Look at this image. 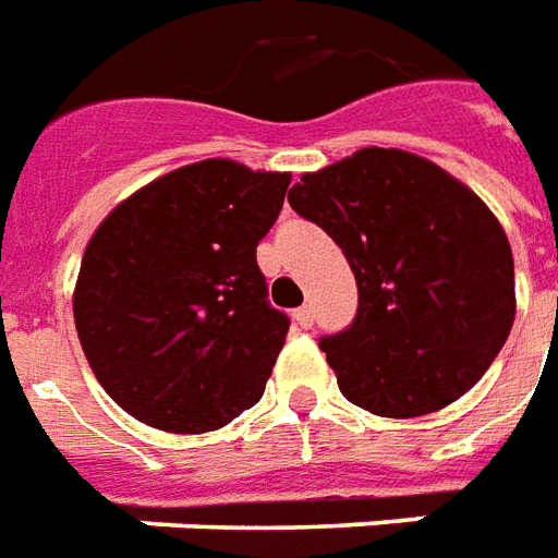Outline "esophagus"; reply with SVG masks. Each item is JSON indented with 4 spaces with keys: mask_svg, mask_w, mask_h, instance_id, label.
Instances as JSON below:
<instances>
[{
    "mask_svg": "<svg viewBox=\"0 0 558 558\" xmlns=\"http://www.w3.org/2000/svg\"><path fill=\"white\" fill-rule=\"evenodd\" d=\"M294 322H298L303 330H310L312 324H315V312H312V306H300V310H294Z\"/></svg>",
    "mask_w": 558,
    "mask_h": 558,
    "instance_id": "1",
    "label": "esophagus"
}]
</instances>
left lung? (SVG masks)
I'll return each instance as SVG.
<instances>
[{"label":"left lung","instance_id":"8db88e82","mask_svg":"<svg viewBox=\"0 0 558 558\" xmlns=\"http://www.w3.org/2000/svg\"><path fill=\"white\" fill-rule=\"evenodd\" d=\"M288 204L342 248L357 315L322 351L339 390L381 417L438 412L511 333L513 255L481 197L433 161L366 146L303 173Z\"/></svg>","mask_w":558,"mask_h":558}]
</instances>
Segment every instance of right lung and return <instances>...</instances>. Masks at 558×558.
<instances>
[{
	"instance_id": "add662e5",
	"label": "right lung",
	"mask_w": 558,
	"mask_h": 558,
	"mask_svg": "<svg viewBox=\"0 0 558 558\" xmlns=\"http://www.w3.org/2000/svg\"><path fill=\"white\" fill-rule=\"evenodd\" d=\"M291 173L204 159L165 173L98 225L74 286L83 354L110 399L168 433L231 424L286 345L255 248Z\"/></svg>"
}]
</instances>
